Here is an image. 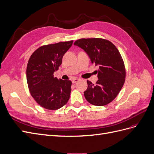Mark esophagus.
Returning a JSON list of instances; mask_svg holds the SVG:
<instances>
[{
    "mask_svg": "<svg viewBox=\"0 0 154 154\" xmlns=\"http://www.w3.org/2000/svg\"><path fill=\"white\" fill-rule=\"evenodd\" d=\"M79 80H79L78 78H74V79H72V83H75L77 82H78Z\"/></svg>",
    "mask_w": 154,
    "mask_h": 154,
    "instance_id": "esophagus-1",
    "label": "esophagus"
}]
</instances>
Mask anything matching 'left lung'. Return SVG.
Listing matches in <instances>:
<instances>
[{"mask_svg":"<svg viewBox=\"0 0 154 154\" xmlns=\"http://www.w3.org/2000/svg\"><path fill=\"white\" fill-rule=\"evenodd\" d=\"M74 44L84 50L91 62L99 66L96 84L87 81L85 99L96 106L109 104L118 96L125 81V67L118 49L109 40L99 38H81Z\"/></svg>","mask_w":154,"mask_h":154,"instance_id":"obj_1","label":"left lung"}]
</instances>
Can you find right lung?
<instances>
[{
  "instance_id": "obj_1",
  "label": "right lung",
  "mask_w": 154,
  "mask_h": 154,
  "mask_svg": "<svg viewBox=\"0 0 154 154\" xmlns=\"http://www.w3.org/2000/svg\"><path fill=\"white\" fill-rule=\"evenodd\" d=\"M73 40L42 45L30 57L26 69L27 82L31 96L44 109L57 110L70 97L72 82L54 77L62 58Z\"/></svg>"
}]
</instances>
